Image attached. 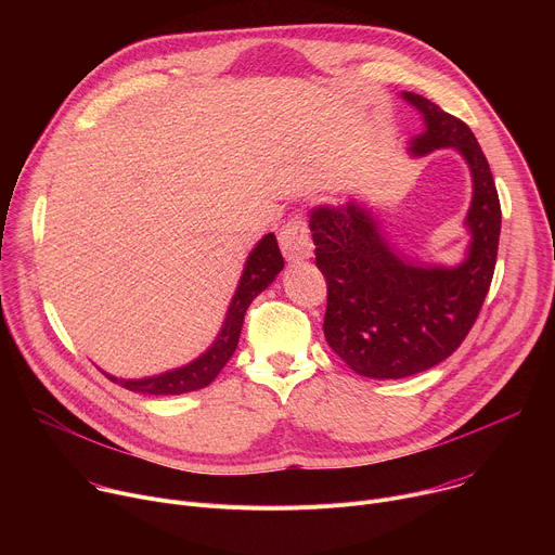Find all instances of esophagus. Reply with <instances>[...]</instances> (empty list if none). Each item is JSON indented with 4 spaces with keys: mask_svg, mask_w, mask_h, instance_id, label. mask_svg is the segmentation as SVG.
Listing matches in <instances>:
<instances>
[{
    "mask_svg": "<svg viewBox=\"0 0 555 555\" xmlns=\"http://www.w3.org/2000/svg\"><path fill=\"white\" fill-rule=\"evenodd\" d=\"M281 250L285 255L287 261L296 263V261H305L311 257L313 244H311V236L307 230V223L302 219H289L283 228H281Z\"/></svg>",
    "mask_w": 555,
    "mask_h": 555,
    "instance_id": "34e87169",
    "label": "esophagus"
}]
</instances>
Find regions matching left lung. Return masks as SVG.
<instances>
[{"label": "left lung", "instance_id": "8db88e82", "mask_svg": "<svg viewBox=\"0 0 555 555\" xmlns=\"http://www.w3.org/2000/svg\"><path fill=\"white\" fill-rule=\"evenodd\" d=\"M402 96L426 125L411 140V153L450 146L469 167L465 225L472 242L456 268L415 266L395 253L379 223L356 199L311 208L315 266L327 281L325 338L358 375L375 379L422 373L459 349L488 296L501 234L496 184L469 127L420 94Z\"/></svg>", "mask_w": 555, "mask_h": 555}]
</instances>
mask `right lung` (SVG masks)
Wrapping results in <instances>:
<instances>
[{"label":"right lung","mask_w":555,"mask_h":555,"mask_svg":"<svg viewBox=\"0 0 555 555\" xmlns=\"http://www.w3.org/2000/svg\"><path fill=\"white\" fill-rule=\"evenodd\" d=\"M281 270H283V255L279 250L276 236L270 232L250 253L242 281L236 285V292L228 307L223 327L206 353H202L197 360H193L186 366L153 375V377H144V379H122L109 373L105 375L112 382L144 395H182V392H191L208 386L225 366V362L232 358L236 343H240L246 309L276 279Z\"/></svg>","instance_id":"add662e5"}]
</instances>
